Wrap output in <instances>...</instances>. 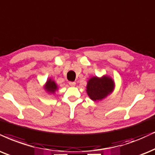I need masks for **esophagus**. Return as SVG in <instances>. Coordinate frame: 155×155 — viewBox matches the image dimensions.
<instances>
[{
  "label": "esophagus",
  "mask_w": 155,
  "mask_h": 155,
  "mask_svg": "<svg viewBox=\"0 0 155 155\" xmlns=\"http://www.w3.org/2000/svg\"><path fill=\"white\" fill-rule=\"evenodd\" d=\"M68 84H69V85L71 86V87H75L76 82H74V81H69V82H68Z\"/></svg>",
  "instance_id": "esophagus-1"
}]
</instances>
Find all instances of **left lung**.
<instances>
[{
    "label": "left lung",
    "instance_id": "left-lung-1",
    "mask_svg": "<svg viewBox=\"0 0 155 155\" xmlns=\"http://www.w3.org/2000/svg\"><path fill=\"white\" fill-rule=\"evenodd\" d=\"M115 87V83L110 76H93L87 82V93L91 100L101 101L111 94Z\"/></svg>",
    "mask_w": 155,
    "mask_h": 155
}]
</instances>
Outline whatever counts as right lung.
Returning a JSON list of instances; mask_svg holds the SVG:
<instances>
[{
  "label": "right lung",
  "instance_id": "add662e5",
  "mask_svg": "<svg viewBox=\"0 0 155 155\" xmlns=\"http://www.w3.org/2000/svg\"><path fill=\"white\" fill-rule=\"evenodd\" d=\"M44 88L48 94H54L58 90L57 84L51 79H47Z\"/></svg>",
  "mask_w": 155,
  "mask_h": 155
}]
</instances>
